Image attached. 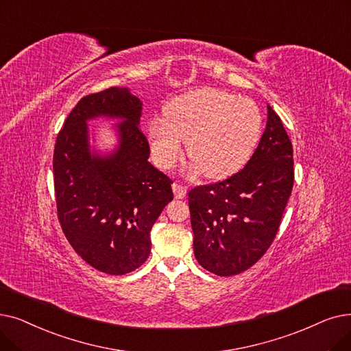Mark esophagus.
<instances>
[{
	"instance_id": "1",
	"label": "esophagus",
	"mask_w": 351,
	"mask_h": 351,
	"mask_svg": "<svg viewBox=\"0 0 351 351\" xmlns=\"http://www.w3.org/2000/svg\"><path fill=\"white\" fill-rule=\"evenodd\" d=\"M172 189H173L176 199H184V197L186 196V186H184V185L176 184V182H175V184L172 185Z\"/></svg>"
}]
</instances>
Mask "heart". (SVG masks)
<instances>
[{
  "label": "heart",
  "mask_w": 351,
  "mask_h": 351,
  "mask_svg": "<svg viewBox=\"0 0 351 351\" xmlns=\"http://www.w3.org/2000/svg\"><path fill=\"white\" fill-rule=\"evenodd\" d=\"M263 117L250 99L218 88L193 91L171 103L166 117L152 120L149 141L156 163L169 169L184 155L193 171L223 179L242 169L261 136Z\"/></svg>",
  "instance_id": "obj_1"
}]
</instances>
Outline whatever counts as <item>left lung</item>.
<instances>
[{
    "instance_id": "1",
    "label": "left lung",
    "mask_w": 351,
    "mask_h": 351,
    "mask_svg": "<svg viewBox=\"0 0 351 351\" xmlns=\"http://www.w3.org/2000/svg\"><path fill=\"white\" fill-rule=\"evenodd\" d=\"M294 184L293 145L268 106L267 128L241 171L188 193L195 258L219 277L251 268L276 238Z\"/></svg>"
}]
</instances>
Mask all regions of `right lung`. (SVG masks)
Here are the masks:
<instances>
[{"instance_id": "obj_1", "label": "right lung", "mask_w": 351, "mask_h": 351, "mask_svg": "<svg viewBox=\"0 0 351 351\" xmlns=\"http://www.w3.org/2000/svg\"><path fill=\"white\" fill-rule=\"evenodd\" d=\"M99 115L121 118L119 146L110 156L91 154L85 121ZM142 101L126 87L83 97L58 132L54 191L62 230L93 268L123 276L150 254V230L173 199V182L152 166L149 143L139 128Z\"/></svg>"}]
</instances>
